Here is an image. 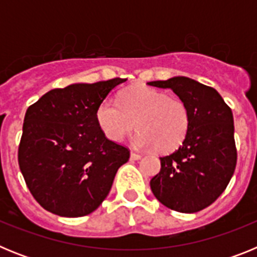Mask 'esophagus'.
Listing matches in <instances>:
<instances>
[{
  "instance_id": "obj_1",
  "label": "esophagus",
  "mask_w": 257,
  "mask_h": 257,
  "mask_svg": "<svg viewBox=\"0 0 257 257\" xmlns=\"http://www.w3.org/2000/svg\"><path fill=\"white\" fill-rule=\"evenodd\" d=\"M130 158H131V160H133V161H138V160H140V158H142V156H140L139 153H135V152H131Z\"/></svg>"
}]
</instances>
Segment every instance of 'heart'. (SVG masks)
<instances>
[{
    "label": "heart",
    "mask_w": 257,
    "mask_h": 257,
    "mask_svg": "<svg viewBox=\"0 0 257 257\" xmlns=\"http://www.w3.org/2000/svg\"><path fill=\"white\" fill-rule=\"evenodd\" d=\"M97 123L108 139L119 142L138 128L133 138L136 148H151L169 153L181 145L190 124L185 101L166 92L138 85L119 94V104L101 101L96 110Z\"/></svg>",
    "instance_id": "b5f03b06"
}]
</instances>
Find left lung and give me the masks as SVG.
<instances>
[{"label":"left lung","instance_id":"1","mask_svg":"<svg viewBox=\"0 0 257 257\" xmlns=\"http://www.w3.org/2000/svg\"><path fill=\"white\" fill-rule=\"evenodd\" d=\"M149 85L171 88L190 112L183 144L174 153L161 157V170L152 178L151 189L166 207L198 212L219 198L234 174L237 149L231 109L215 88L188 77Z\"/></svg>","mask_w":257,"mask_h":257}]
</instances>
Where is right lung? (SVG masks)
Listing matches in <instances>:
<instances>
[{
    "mask_svg": "<svg viewBox=\"0 0 257 257\" xmlns=\"http://www.w3.org/2000/svg\"><path fill=\"white\" fill-rule=\"evenodd\" d=\"M123 78L54 88L27 109L18 161L45 210L85 216L103 203L130 151L105 138L96 110Z\"/></svg>",
    "mask_w": 257,
    "mask_h": 257,
    "instance_id": "right-lung-1",
    "label": "right lung"
}]
</instances>
